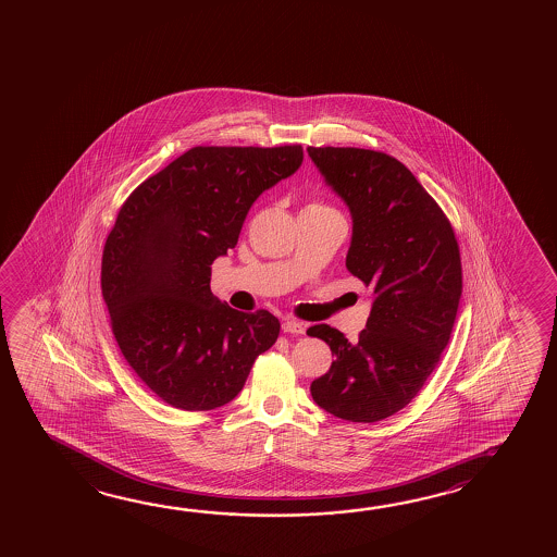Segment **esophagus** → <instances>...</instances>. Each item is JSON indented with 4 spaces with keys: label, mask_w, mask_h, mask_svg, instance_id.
Here are the masks:
<instances>
[{
    "label": "esophagus",
    "mask_w": 557,
    "mask_h": 557,
    "mask_svg": "<svg viewBox=\"0 0 557 557\" xmlns=\"http://www.w3.org/2000/svg\"><path fill=\"white\" fill-rule=\"evenodd\" d=\"M282 330L285 334H305V324L297 322V320H285Z\"/></svg>",
    "instance_id": "1"
}]
</instances>
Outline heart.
<instances>
[{"label":"heart","mask_w":557,"mask_h":557,"mask_svg":"<svg viewBox=\"0 0 557 557\" xmlns=\"http://www.w3.org/2000/svg\"><path fill=\"white\" fill-rule=\"evenodd\" d=\"M307 208H326V206H320V203H309Z\"/></svg>","instance_id":"heart-1"}]
</instances>
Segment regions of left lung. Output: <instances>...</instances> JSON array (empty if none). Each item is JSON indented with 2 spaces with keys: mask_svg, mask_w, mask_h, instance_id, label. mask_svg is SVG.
<instances>
[{
  "mask_svg": "<svg viewBox=\"0 0 557 557\" xmlns=\"http://www.w3.org/2000/svg\"><path fill=\"white\" fill-rule=\"evenodd\" d=\"M307 151L349 208L346 268L374 295L356 342L329 324L307 330L334 356L310 394L339 420L373 423L408 406L437 367L462 295L460 250L447 215L398 159L357 147Z\"/></svg>",
  "mask_w": 557,
  "mask_h": 557,
  "instance_id": "1",
  "label": "left lung"
}]
</instances>
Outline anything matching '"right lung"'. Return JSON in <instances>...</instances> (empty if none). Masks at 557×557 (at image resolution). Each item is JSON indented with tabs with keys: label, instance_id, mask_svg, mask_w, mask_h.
Segmentation results:
<instances>
[{
	"label": "right lung",
	"instance_id": "add662e5",
	"mask_svg": "<svg viewBox=\"0 0 557 557\" xmlns=\"http://www.w3.org/2000/svg\"><path fill=\"white\" fill-rule=\"evenodd\" d=\"M301 163V146L191 147L120 208L102 250V297L122 356L174 408L225 406L280 336L272 312L213 297L211 264L235 248L256 198Z\"/></svg>",
	"mask_w": 557,
	"mask_h": 557
}]
</instances>
